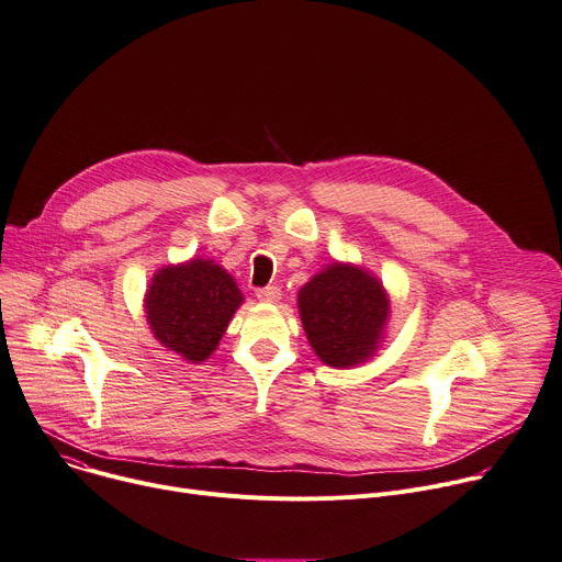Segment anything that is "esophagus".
Returning <instances> with one entry per match:
<instances>
[{"mask_svg":"<svg viewBox=\"0 0 562 562\" xmlns=\"http://www.w3.org/2000/svg\"><path fill=\"white\" fill-rule=\"evenodd\" d=\"M256 296L261 299V301H268V304H277V301L281 299V288H277V285L258 288V290H256Z\"/></svg>","mask_w":562,"mask_h":562,"instance_id":"obj_1","label":"esophagus"}]
</instances>
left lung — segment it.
<instances>
[{"mask_svg":"<svg viewBox=\"0 0 562 562\" xmlns=\"http://www.w3.org/2000/svg\"><path fill=\"white\" fill-rule=\"evenodd\" d=\"M299 315L317 358L335 369L367 362L380 347L390 296L364 268L330 263L299 290Z\"/></svg>","mask_w":562,"mask_h":562,"instance_id":"8db88e82","label":"left lung"}]
</instances>
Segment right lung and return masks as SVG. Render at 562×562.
Listing matches in <instances>:
<instances>
[{"label": "right lung", "instance_id": "right-lung-1", "mask_svg": "<svg viewBox=\"0 0 562 562\" xmlns=\"http://www.w3.org/2000/svg\"><path fill=\"white\" fill-rule=\"evenodd\" d=\"M243 292L227 270L209 258H191L155 272L146 292V317L168 351L204 362L218 347Z\"/></svg>", "mask_w": 562, "mask_h": 562}]
</instances>
